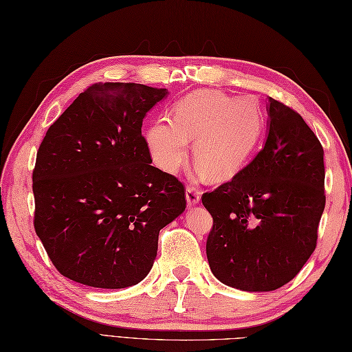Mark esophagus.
<instances>
[{
	"mask_svg": "<svg viewBox=\"0 0 352 352\" xmlns=\"http://www.w3.org/2000/svg\"><path fill=\"white\" fill-rule=\"evenodd\" d=\"M186 199H187V206L192 207L196 206L201 199V192L199 189H196L195 186H187L186 189Z\"/></svg>",
	"mask_w": 352,
	"mask_h": 352,
	"instance_id": "obj_1",
	"label": "esophagus"
}]
</instances>
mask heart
Listing matches in <instances>:
<instances>
[{
    "label": "heart",
    "instance_id": "heart-1",
    "mask_svg": "<svg viewBox=\"0 0 352 352\" xmlns=\"http://www.w3.org/2000/svg\"><path fill=\"white\" fill-rule=\"evenodd\" d=\"M264 129V113L252 99H236L220 91H201L178 102L170 120L162 118L146 130L145 141L154 165L175 174L189 156L201 173L230 178L246 165Z\"/></svg>",
    "mask_w": 352,
    "mask_h": 352
}]
</instances>
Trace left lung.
Masks as SVG:
<instances>
[{
    "mask_svg": "<svg viewBox=\"0 0 352 352\" xmlns=\"http://www.w3.org/2000/svg\"><path fill=\"white\" fill-rule=\"evenodd\" d=\"M268 135L230 182L202 195L213 228L207 258L217 279L241 291H274L316 248L325 207L324 150L298 112L268 97Z\"/></svg>",
    "mask_w": 352,
    "mask_h": 352,
    "instance_id": "obj_1",
    "label": "left lung"
}]
</instances>
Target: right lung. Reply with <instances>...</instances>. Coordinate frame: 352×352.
Instances as JSON below:
<instances>
[{"instance_id":"1","label":"right lung","mask_w":352,"mask_h":352,"mask_svg":"<svg viewBox=\"0 0 352 352\" xmlns=\"http://www.w3.org/2000/svg\"><path fill=\"white\" fill-rule=\"evenodd\" d=\"M166 94L94 84L47 129L32 170L34 230L70 280L104 289L139 283L156 259L160 230L184 211V184L151 165L141 132Z\"/></svg>"}]
</instances>
